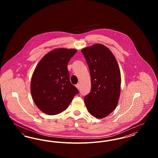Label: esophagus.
<instances>
[{"instance_id": "1", "label": "esophagus", "mask_w": 158, "mask_h": 158, "mask_svg": "<svg viewBox=\"0 0 158 158\" xmlns=\"http://www.w3.org/2000/svg\"><path fill=\"white\" fill-rule=\"evenodd\" d=\"M76 87L78 89H80V83H77V84L76 85Z\"/></svg>"}]
</instances>
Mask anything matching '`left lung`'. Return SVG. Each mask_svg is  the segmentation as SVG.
<instances>
[{
  "instance_id": "left-lung-1",
  "label": "left lung",
  "mask_w": 158,
  "mask_h": 158,
  "mask_svg": "<svg viewBox=\"0 0 158 158\" xmlns=\"http://www.w3.org/2000/svg\"><path fill=\"white\" fill-rule=\"evenodd\" d=\"M81 52L91 79V90L84 98L85 104L92 115L103 118L118 104L121 82L120 68L113 53L104 45L95 44Z\"/></svg>"
}]
</instances>
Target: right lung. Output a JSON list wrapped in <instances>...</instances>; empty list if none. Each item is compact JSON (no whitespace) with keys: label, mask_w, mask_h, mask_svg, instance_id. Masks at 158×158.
Returning <instances> with one entry per match:
<instances>
[{"label":"right lung","mask_w":158,"mask_h":158,"mask_svg":"<svg viewBox=\"0 0 158 158\" xmlns=\"http://www.w3.org/2000/svg\"><path fill=\"white\" fill-rule=\"evenodd\" d=\"M76 49L59 48L46 54L32 76L31 92L38 108L48 115H56L68 108L79 90L71 84L68 64Z\"/></svg>","instance_id":"right-lung-1"}]
</instances>
